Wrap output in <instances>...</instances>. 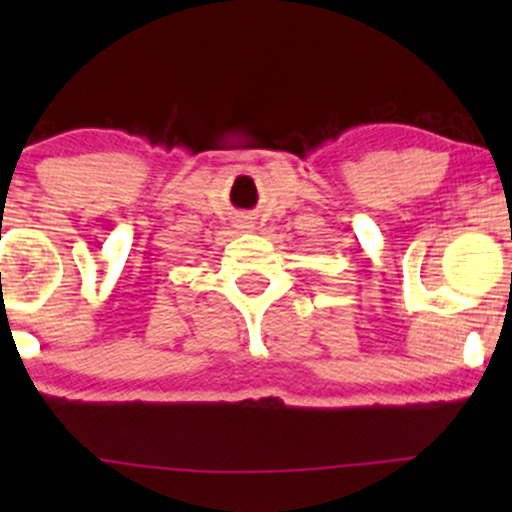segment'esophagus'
Segmentation results:
<instances>
[{"label":"esophagus","instance_id":"1","mask_svg":"<svg viewBox=\"0 0 512 512\" xmlns=\"http://www.w3.org/2000/svg\"><path fill=\"white\" fill-rule=\"evenodd\" d=\"M238 228H252V221L248 219H240V226Z\"/></svg>","mask_w":512,"mask_h":512}]
</instances>
